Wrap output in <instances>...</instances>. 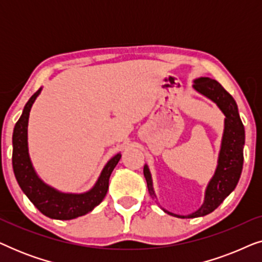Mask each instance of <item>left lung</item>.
<instances>
[{
	"mask_svg": "<svg viewBox=\"0 0 262 262\" xmlns=\"http://www.w3.org/2000/svg\"><path fill=\"white\" fill-rule=\"evenodd\" d=\"M193 83H194L193 89L196 93L216 103L221 112L224 114V130L223 136H222L216 170L206 186L202 206L194 212L184 216V214L170 212L160 205L164 212L178 218L203 217L216 210L235 189L239 177H241L243 166V146H245L246 135L245 126H243L238 114L237 103L216 80H212L210 77H199L195 78ZM143 173H144L150 195L157 202L151 171H150L148 164H144Z\"/></svg>",
	"mask_w": 262,
	"mask_h": 262,
	"instance_id": "left-lung-1",
	"label": "left lung"
}]
</instances>
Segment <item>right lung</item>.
<instances>
[{
	"label": "right lung",
	"instance_id": "1",
	"mask_svg": "<svg viewBox=\"0 0 262 262\" xmlns=\"http://www.w3.org/2000/svg\"><path fill=\"white\" fill-rule=\"evenodd\" d=\"M42 91L39 89L28 100L23 114L13 131V170L20 188L46 217L52 220H74L91 212L105 198L108 189L110 177L119 162L121 154L118 152L102 168L98 180L88 191L67 193L46 184L35 171L28 151V119L32 106Z\"/></svg>",
	"mask_w": 262,
	"mask_h": 262
}]
</instances>
